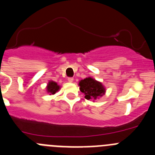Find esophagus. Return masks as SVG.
Listing matches in <instances>:
<instances>
[{
  "mask_svg": "<svg viewBox=\"0 0 155 155\" xmlns=\"http://www.w3.org/2000/svg\"><path fill=\"white\" fill-rule=\"evenodd\" d=\"M68 81H69V82H73L74 78H68Z\"/></svg>",
  "mask_w": 155,
  "mask_h": 155,
  "instance_id": "esophagus-1",
  "label": "esophagus"
}]
</instances>
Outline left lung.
Here are the masks:
<instances>
[{"mask_svg": "<svg viewBox=\"0 0 155 155\" xmlns=\"http://www.w3.org/2000/svg\"><path fill=\"white\" fill-rule=\"evenodd\" d=\"M79 86L81 91L84 93V97L87 100L96 99L98 97L102 96L105 93V88L102 84L91 78H87L79 82Z\"/></svg>", "mask_w": 155, "mask_h": 155, "instance_id": "left-lung-1", "label": "left lung"}]
</instances>
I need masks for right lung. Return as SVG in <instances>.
<instances>
[{"label": "right lung", "mask_w": 155, "mask_h": 155, "mask_svg": "<svg viewBox=\"0 0 155 155\" xmlns=\"http://www.w3.org/2000/svg\"><path fill=\"white\" fill-rule=\"evenodd\" d=\"M60 87L59 85H57V84L56 82L54 81H50L49 82V84H48L47 86V90L48 92H50V94H54L57 91L59 90Z\"/></svg>", "instance_id": "1"}]
</instances>
